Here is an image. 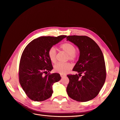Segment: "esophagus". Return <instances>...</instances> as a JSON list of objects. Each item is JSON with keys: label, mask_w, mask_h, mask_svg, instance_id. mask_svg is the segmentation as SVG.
Returning a JSON list of instances; mask_svg holds the SVG:
<instances>
[{"label": "esophagus", "mask_w": 120, "mask_h": 120, "mask_svg": "<svg viewBox=\"0 0 120 120\" xmlns=\"http://www.w3.org/2000/svg\"><path fill=\"white\" fill-rule=\"evenodd\" d=\"M60 77H61V78H64V77H66V75H63V74H60Z\"/></svg>", "instance_id": "esophagus-1"}]
</instances>
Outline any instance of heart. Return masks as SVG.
<instances>
[{
  "label": "heart",
  "instance_id": "1",
  "mask_svg": "<svg viewBox=\"0 0 120 120\" xmlns=\"http://www.w3.org/2000/svg\"><path fill=\"white\" fill-rule=\"evenodd\" d=\"M60 48L68 54V59L71 61H74L77 57V53L75 52V48L74 45L70 42H66L60 45ZM49 57L52 63L56 61V49L52 48L49 50ZM71 66L69 63H57L54 65V71L60 74H66L70 70Z\"/></svg>",
  "mask_w": 120,
  "mask_h": 120
}]
</instances>
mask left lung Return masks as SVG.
I'll list each match as a JSON object with an SVG mask.
<instances>
[{
	"instance_id": "left-lung-1",
	"label": "left lung",
	"mask_w": 120,
	"mask_h": 120,
	"mask_svg": "<svg viewBox=\"0 0 120 120\" xmlns=\"http://www.w3.org/2000/svg\"><path fill=\"white\" fill-rule=\"evenodd\" d=\"M67 39L79 50V60L72 69L79 74L67 75L70 80L67 88L68 95L78 101H90L98 95L106 80L103 52L96 42L86 36H68Z\"/></svg>"
}]
</instances>
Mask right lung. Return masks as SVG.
I'll return each instance as SVG.
<instances>
[{
  "label": "right lung",
  "instance_id": "1",
  "mask_svg": "<svg viewBox=\"0 0 120 120\" xmlns=\"http://www.w3.org/2000/svg\"><path fill=\"white\" fill-rule=\"evenodd\" d=\"M66 37H39L29 43L24 49L20 60L19 79L24 92L31 100L41 101L52 96V85L61 77L58 73L43 75L53 68L49 50Z\"/></svg>",
  "mask_w": 120,
  "mask_h": 120
}]
</instances>
